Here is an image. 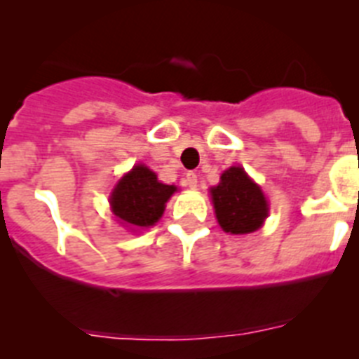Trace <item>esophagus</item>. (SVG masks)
Masks as SVG:
<instances>
[{"mask_svg": "<svg viewBox=\"0 0 359 359\" xmlns=\"http://www.w3.org/2000/svg\"><path fill=\"white\" fill-rule=\"evenodd\" d=\"M185 185L190 189H198V176L194 172H189L185 176Z\"/></svg>", "mask_w": 359, "mask_h": 359, "instance_id": "esophagus-1", "label": "esophagus"}]
</instances>
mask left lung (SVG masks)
<instances>
[{
  "label": "left lung",
  "mask_w": 359,
  "mask_h": 359,
  "mask_svg": "<svg viewBox=\"0 0 359 359\" xmlns=\"http://www.w3.org/2000/svg\"><path fill=\"white\" fill-rule=\"evenodd\" d=\"M215 217L226 233L243 236L259 230L268 217V201L261 187L243 167H230L221 174L217 187H212Z\"/></svg>",
  "instance_id": "left-lung-1"
}]
</instances>
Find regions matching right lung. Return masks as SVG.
Segmentation results:
<instances>
[{
  "instance_id": "1",
  "label": "right lung",
  "mask_w": 359,
  "mask_h": 359,
  "mask_svg": "<svg viewBox=\"0 0 359 359\" xmlns=\"http://www.w3.org/2000/svg\"><path fill=\"white\" fill-rule=\"evenodd\" d=\"M174 185L158 182V176L145 165H135L111 192V212L116 221L129 228H147L158 223L165 203L176 192Z\"/></svg>"
}]
</instances>
